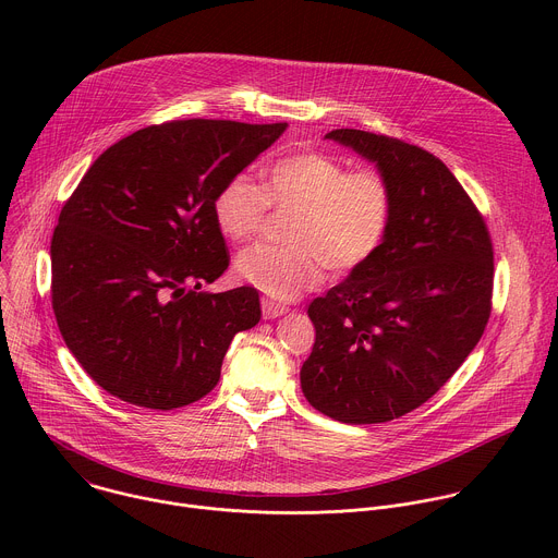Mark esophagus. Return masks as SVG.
<instances>
[{
	"label": "esophagus",
	"instance_id": "34e87169",
	"mask_svg": "<svg viewBox=\"0 0 558 558\" xmlns=\"http://www.w3.org/2000/svg\"><path fill=\"white\" fill-rule=\"evenodd\" d=\"M260 304H263V317H265V320H274V317H280V315H284L289 311V306H284V304L276 302V300H269V298H263Z\"/></svg>",
	"mask_w": 558,
	"mask_h": 558
}]
</instances>
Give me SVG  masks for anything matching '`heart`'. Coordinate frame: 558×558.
Masks as SVG:
<instances>
[{"label": "heart", "instance_id": "heart-1", "mask_svg": "<svg viewBox=\"0 0 558 558\" xmlns=\"http://www.w3.org/2000/svg\"><path fill=\"white\" fill-rule=\"evenodd\" d=\"M269 205L298 211L291 247H250L238 254L235 274L271 298L293 300L323 280L325 267L347 276L379 254L395 216V192L379 170L351 172L336 156L298 151L267 170L265 187L243 174L227 179L211 211L222 235L245 243L260 233Z\"/></svg>", "mask_w": 558, "mask_h": 558}]
</instances>
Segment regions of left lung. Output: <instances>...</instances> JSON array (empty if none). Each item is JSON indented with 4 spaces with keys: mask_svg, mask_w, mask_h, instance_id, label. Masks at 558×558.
I'll return each instance as SVG.
<instances>
[{
    "mask_svg": "<svg viewBox=\"0 0 558 558\" xmlns=\"http://www.w3.org/2000/svg\"><path fill=\"white\" fill-rule=\"evenodd\" d=\"M325 138L386 174L395 216L379 254L308 304L315 344L300 386L336 422L381 424L428 402L482 340L493 243L482 214L430 151L349 128Z\"/></svg>",
    "mask_w": 558,
    "mask_h": 558,
    "instance_id": "1",
    "label": "left lung"
}]
</instances>
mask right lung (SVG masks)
Instances as JSON below:
<instances>
[{
    "label": "right lung",
    "mask_w": 558,
    "mask_h": 558,
    "mask_svg": "<svg viewBox=\"0 0 558 558\" xmlns=\"http://www.w3.org/2000/svg\"><path fill=\"white\" fill-rule=\"evenodd\" d=\"M287 123L187 119L108 147L65 201L50 243L52 308L65 347L119 400L172 411L220 379L238 331L260 320L254 287L198 291L229 265L218 187Z\"/></svg>",
    "instance_id": "right-lung-1"
}]
</instances>
